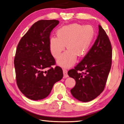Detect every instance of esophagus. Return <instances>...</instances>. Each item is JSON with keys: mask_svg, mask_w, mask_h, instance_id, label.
I'll return each instance as SVG.
<instances>
[{"mask_svg": "<svg viewBox=\"0 0 124 124\" xmlns=\"http://www.w3.org/2000/svg\"><path fill=\"white\" fill-rule=\"evenodd\" d=\"M63 74H64V78L69 77V75L67 74V70L66 69H63Z\"/></svg>", "mask_w": 124, "mask_h": 124, "instance_id": "34e87169", "label": "esophagus"}]
</instances>
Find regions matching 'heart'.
<instances>
[{"label": "heart", "instance_id": "1", "mask_svg": "<svg viewBox=\"0 0 124 124\" xmlns=\"http://www.w3.org/2000/svg\"><path fill=\"white\" fill-rule=\"evenodd\" d=\"M95 30L90 25L82 26L74 23L62 27L57 30L56 37L49 40V48L55 58L61 54L65 49L68 50L61 55L58 64L64 67H70L75 62L77 55H84L89 50L95 37Z\"/></svg>", "mask_w": 124, "mask_h": 124}]
</instances>
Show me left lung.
Instances as JSON below:
<instances>
[{"instance_id": "obj_1", "label": "left lung", "mask_w": 124, "mask_h": 124, "mask_svg": "<svg viewBox=\"0 0 124 124\" xmlns=\"http://www.w3.org/2000/svg\"><path fill=\"white\" fill-rule=\"evenodd\" d=\"M98 35L92 47L79 64L68 72L76 84L71 94L80 101L87 102L104 90L111 67V44L105 30L98 25Z\"/></svg>"}]
</instances>
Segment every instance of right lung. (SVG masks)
<instances>
[{"instance_id":"obj_1","label":"right lung","mask_w":124,"mask_h":124,"mask_svg":"<svg viewBox=\"0 0 124 124\" xmlns=\"http://www.w3.org/2000/svg\"><path fill=\"white\" fill-rule=\"evenodd\" d=\"M59 22L57 20L37 21L17 45L14 60L16 84L30 100L46 97L54 83L63 77L61 67H52L56 62L49 48L50 34Z\"/></svg>"}]
</instances>
